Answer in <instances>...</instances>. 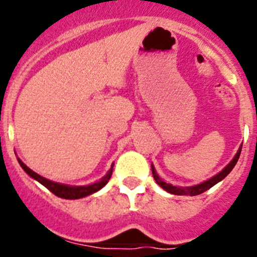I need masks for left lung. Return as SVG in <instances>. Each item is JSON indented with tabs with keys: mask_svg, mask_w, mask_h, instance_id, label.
<instances>
[{
	"mask_svg": "<svg viewBox=\"0 0 257 257\" xmlns=\"http://www.w3.org/2000/svg\"><path fill=\"white\" fill-rule=\"evenodd\" d=\"M241 148L239 149V152L236 153V155H235L234 159L230 162V164L227 165L226 168H224L222 169V172H220L219 174L215 175L214 178L209 179V180L204 181V183L199 184V185H195V186H190V188H181V186H175V185H172V184L169 183H165V181H163L162 179L158 177L157 172H155L154 167H152V173H153V178H154V180L157 181V184H159L160 186H162L164 190H167L168 193L170 194H174V195H190V196H194V195H199V194L204 193V191L209 190L210 188H212V186L215 185V184H217L219 181H221L222 179L226 177L227 174H229L230 172H231L232 169H234V167L236 165L237 160H239V157L241 154Z\"/></svg>",
	"mask_w": 257,
	"mask_h": 257,
	"instance_id": "1",
	"label": "left lung"
}]
</instances>
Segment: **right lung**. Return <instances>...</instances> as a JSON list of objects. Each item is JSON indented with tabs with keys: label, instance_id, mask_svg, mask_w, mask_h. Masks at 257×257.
<instances>
[{
	"label": "right lung",
	"instance_id": "obj_1",
	"mask_svg": "<svg viewBox=\"0 0 257 257\" xmlns=\"http://www.w3.org/2000/svg\"><path fill=\"white\" fill-rule=\"evenodd\" d=\"M18 163H20L22 169L25 170L30 177L36 179L38 183H41L43 186H46L51 193H53L54 195H57L58 198H62V199H80V198H84V196L87 195H90V194L95 193V191L100 190V189H102L108 181H109V179L112 177V173H113V165H112V168L109 169L108 174L103 179H100L99 181H97V183H93L87 186H69V185H63V184L54 183V181H51L48 180V179L41 177L40 174H37V173H35L33 170H31L27 165L23 164L20 159H18Z\"/></svg>",
	"mask_w": 257,
	"mask_h": 257
}]
</instances>
